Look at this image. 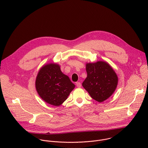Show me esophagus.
<instances>
[{
	"label": "esophagus",
	"instance_id": "obj_1",
	"mask_svg": "<svg viewBox=\"0 0 148 148\" xmlns=\"http://www.w3.org/2000/svg\"><path fill=\"white\" fill-rule=\"evenodd\" d=\"M76 86L78 88H81V84L79 82H76Z\"/></svg>",
	"mask_w": 148,
	"mask_h": 148
}]
</instances>
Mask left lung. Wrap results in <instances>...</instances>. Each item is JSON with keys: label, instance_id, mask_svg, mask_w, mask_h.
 Listing matches in <instances>:
<instances>
[{"label": "left lung", "instance_id": "obj_1", "mask_svg": "<svg viewBox=\"0 0 148 148\" xmlns=\"http://www.w3.org/2000/svg\"><path fill=\"white\" fill-rule=\"evenodd\" d=\"M87 77L82 87L91 97L99 102L109 98L115 91L118 82V76L112 67L106 61L87 62Z\"/></svg>", "mask_w": 148, "mask_h": 148}]
</instances>
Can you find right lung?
<instances>
[{
    "mask_svg": "<svg viewBox=\"0 0 148 148\" xmlns=\"http://www.w3.org/2000/svg\"><path fill=\"white\" fill-rule=\"evenodd\" d=\"M35 85L40 98L56 107L64 102L75 87L69 77L62 73L60 65L51 62L39 70Z\"/></svg>",
    "mask_w": 148,
    "mask_h": 148,
    "instance_id": "obj_1",
    "label": "right lung"
}]
</instances>
